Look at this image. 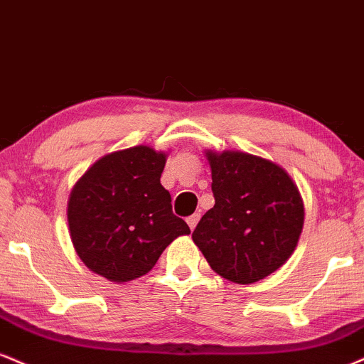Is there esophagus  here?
Instances as JSON below:
<instances>
[{"label": "esophagus", "instance_id": "1", "mask_svg": "<svg viewBox=\"0 0 364 364\" xmlns=\"http://www.w3.org/2000/svg\"><path fill=\"white\" fill-rule=\"evenodd\" d=\"M198 220H200V213H193V215H190V217L186 218L188 225H190V229H191V230L195 229L196 224H198Z\"/></svg>", "mask_w": 364, "mask_h": 364}]
</instances>
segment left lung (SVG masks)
Masks as SVG:
<instances>
[{"label": "left lung", "instance_id": "1", "mask_svg": "<svg viewBox=\"0 0 364 364\" xmlns=\"http://www.w3.org/2000/svg\"><path fill=\"white\" fill-rule=\"evenodd\" d=\"M215 205L193 230L210 268L239 284L284 264L304 229V200L282 166L239 151H207Z\"/></svg>", "mask_w": 364, "mask_h": 364}]
</instances>
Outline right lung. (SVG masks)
I'll list each match as a JSON object with an SVG mask.
<instances>
[{"instance_id":"add662e5","label":"right lung","mask_w":364,"mask_h":364,"mask_svg":"<svg viewBox=\"0 0 364 364\" xmlns=\"http://www.w3.org/2000/svg\"><path fill=\"white\" fill-rule=\"evenodd\" d=\"M164 152L135 146L103 156L69 195L73 246L93 273L125 283L149 273L166 247L190 227L176 217L161 185Z\"/></svg>"}]
</instances>
